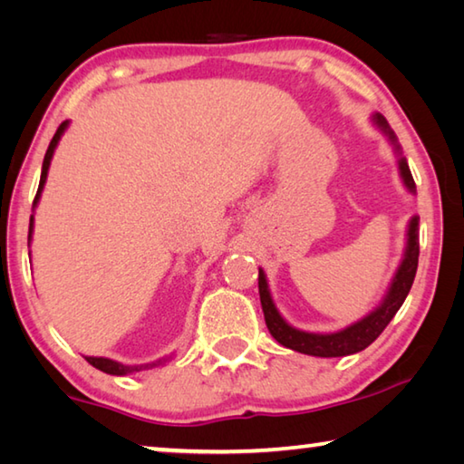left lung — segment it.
<instances>
[{
  "label": "left lung",
  "mask_w": 464,
  "mask_h": 464,
  "mask_svg": "<svg viewBox=\"0 0 464 464\" xmlns=\"http://www.w3.org/2000/svg\"><path fill=\"white\" fill-rule=\"evenodd\" d=\"M372 122L376 129H381L391 145L395 147L397 153V163H399V176H401L403 184L407 190L415 194V182L407 166V160L401 155V147L397 143V137L392 129L389 127L387 119L382 114H372ZM418 257H420V217H411L410 225H407V243H405V254L403 260L399 264V268L392 276L387 295L382 296L379 307L368 313L356 324L340 329V332L334 334H313V332H303V329H296L288 324V321L280 315L276 304L272 301L268 280H266V274L260 268L257 274V286H260V301H262V311L266 325H268L270 334L274 340L290 348L295 352H301V354L309 356H319V358H340V356H350L356 354V352L364 350L371 345L376 337L382 334V329L389 325V321L395 317V313L401 309L403 301L410 295L415 272H418Z\"/></svg>",
  "instance_id": "obj_1"
}]
</instances>
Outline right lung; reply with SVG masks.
Returning <instances> with one entry per match:
<instances>
[{
    "mask_svg": "<svg viewBox=\"0 0 464 464\" xmlns=\"http://www.w3.org/2000/svg\"><path fill=\"white\" fill-rule=\"evenodd\" d=\"M69 122H61V127L57 129V132H54V137L51 140L49 149H46L44 153V161H43V171H41V184H38V192L34 196V202H33V208L38 204V200H41V194H43V188H44V182H46V174H49V168H51V160H53V153L54 149H57L59 140L63 137V132L67 130ZM33 229H34V215L30 217V227H28V246H30V239H33ZM85 360L93 366L98 368V371L106 372V374H116V376H124V374H132V372H140L145 371V368H155V366H161L163 362H166L168 358H160L155 360V362H149V364H139V366H127L122 362H116V360H110V358H96V356H85Z\"/></svg>",
    "mask_w": 464,
    "mask_h": 464,
    "instance_id": "1",
    "label": "right lung"
}]
</instances>
